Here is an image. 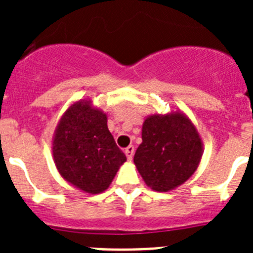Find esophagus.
Listing matches in <instances>:
<instances>
[{
	"label": "esophagus",
	"mask_w": 253,
	"mask_h": 253,
	"mask_svg": "<svg viewBox=\"0 0 253 253\" xmlns=\"http://www.w3.org/2000/svg\"><path fill=\"white\" fill-rule=\"evenodd\" d=\"M125 156H126V158H128L129 161H131V158H133V156H134V147L133 146H129L128 148H125Z\"/></svg>",
	"instance_id": "obj_1"
}]
</instances>
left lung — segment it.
Instances as JSON below:
<instances>
[{
    "mask_svg": "<svg viewBox=\"0 0 253 253\" xmlns=\"http://www.w3.org/2000/svg\"><path fill=\"white\" fill-rule=\"evenodd\" d=\"M202 156L198 129L186 114L177 110L147 116L134 165L147 186L166 193L194 175Z\"/></svg>",
    "mask_w": 253,
    "mask_h": 253,
    "instance_id": "1",
    "label": "left lung"
}]
</instances>
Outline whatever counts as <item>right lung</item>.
Returning a JSON list of instances; mask_svg holds the SVG:
<instances>
[{
	"instance_id": "right-lung-1",
	"label": "right lung",
	"mask_w": 253,
	"mask_h": 253,
	"mask_svg": "<svg viewBox=\"0 0 253 253\" xmlns=\"http://www.w3.org/2000/svg\"><path fill=\"white\" fill-rule=\"evenodd\" d=\"M51 152L60 176L87 194L105 191L126 161L107 128V115L88 99L76 101L62 115Z\"/></svg>"
}]
</instances>
